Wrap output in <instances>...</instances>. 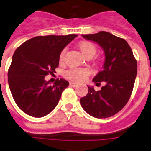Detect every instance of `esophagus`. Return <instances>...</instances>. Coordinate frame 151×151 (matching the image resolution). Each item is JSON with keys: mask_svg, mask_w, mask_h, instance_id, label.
Instances as JSON below:
<instances>
[{"mask_svg": "<svg viewBox=\"0 0 151 151\" xmlns=\"http://www.w3.org/2000/svg\"><path fill=\"white\" fill-rule=\"evenodd\" d=\"M70 86L74 88V87L78 86V84H76V83H73V82H70Z\"/></svg>", "mask_w": 151, "mask_h": 151, "instance_id": "obj_1", "label": "esophagus"}]
</instances>
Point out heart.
<instances>
[{"instance_id":"1","label":"heart","mask_w":151,"mask_h":151,"mask_svg":"<svg viewBox=\"0 0 151 151\" xmlns=\"http://www.w3.org/2000/svg\"><path fill=\"white\" fill-rule=\"evenodd\" d=\"M78 49L81 52L83 56L86 58H91L97 52V47L91 42L83 41L78 44ZM65 55V50H62L59 56V61L62 63L63 62ZM90 74V70L87 68H73L70 69L65 73V78L73 82H81L86 79Z\"/></svg>"}]
</instances>
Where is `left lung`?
Listing matches in <instances>:
<instances>
[{"label":"left lung","mask_w":151,"mask_h":151,"mask_svg":"<svg viewBox=\"0 0 151 151\" xmlns=\"http://www.w3.org/2000/svg\"><path fill=\"white\" fill-rule=\"evenodd\" d=\"M103 49L105 60L103 69L93 81L105 85L100 91L88 87L86 96L80 99L82 108L90 116L109 118L118 113L128 102L133 91L137 73V63L127 42L107 32L82 35Z\"/></svg>","instance_id":"left-lung-1"}]
</instances>
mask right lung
Here are the masks:
<instances>
[{
	"instance_id": "1",
	"label": "right lung",
	"mask_w": 151,
	"mask_h": 151,
	"mask_svg": "<svg viewBox=\"0 0 151 151\" xmlns=\"http://www.w3.org/2000/svg\"><path fill=\"white\" fill-rule=\"evenodd\" d=\"M77 36H36L16 49L8 72V84L15 103L24 113L40 118L57 105L69 82L57 79L50 85L45 77L56 72L61 51Z\"/></svg>"
}]
</instances>
